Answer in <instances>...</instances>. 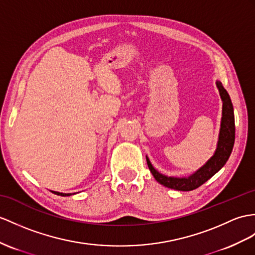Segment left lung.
<instances>
[{"label": "left lung", "mask_w": 255, "mask_h": 255, "mask_svg": "<svg viewBox=\"0 0 255 255\" xmlns=\"http://www.w3.org/2000/svg\"><path fill=\"white\" fill-rule=\"evenodd\" d=\"M217 88L220 91V95L223 101V117L221 123L220 138L217 142V148L214 156L211 158L208 162L204 164L201 169L198 170L189 177H167L159 173L151 165L150 161L146 157L147 164L149 170L152 173L153 177L161 185L165 186L172 189L189 191L200 187L202 184L206 183L209 178L212 177L215 173L219 172L223 166L225 165L227 160L231 156L234 142H235V117H234V108L233 104L226 90L223 88L221 82H216Z\"/></svg>", "instance_id": "obj_1"}]
</instances>
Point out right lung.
<instances>
[{"mask_svg":"<svg viewBox=\"0 0 255 255\" xmlns=\"http://www.w3.org/2000/svg\"><path fill=\"white\" fill-rule=\"evenodd\" d=\"M54 194H56V195H58V196H63V197H65V196H70L71 194H63V192H58V191H53Z\"/></svg>","mask_w":255,"mask_h":255,"instance_id":"1","label":"right lung"}]
</instances>
